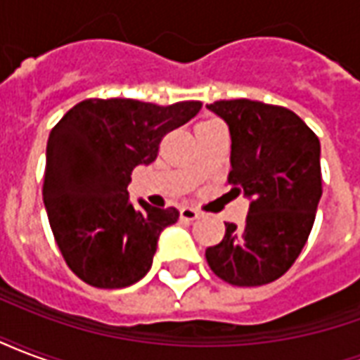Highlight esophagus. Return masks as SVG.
<instances>
[{
  "label": "esophagus",
  "mask_w": 360,
  "mask_h": 360,
  "mask_svg": "<svg viewBox=\"0 0 360 360\" xmlns=\"http://www.w3.org/2000/svg\"><path fill=\"white\" fill-rule=\"evenodd\" d=\"M196 218H200V212L196 210V208H191V206H183V208H181V219H185V221H195Z\"/></svg>",
  "instance_id": "1"
}]
</instances>
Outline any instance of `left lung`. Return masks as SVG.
Here are the masks:
<instances>
[{
    "label": "left lung",
    "instance_id": "8db88e82",
    "mask_svg": "<svg viewBox=\"0 0 360 360\" xmlns=\"http://www.w3.org/2000/svg\"><path fill=\"white\" fill-rule=\"evenodd\" d=\"M231 133L227 183L252 198L245 226L206 249L210 270L227 283L257 287L281 278L301 255L322 196L320 141L297 113L257 100L208 103Z\"/></svg>",
    "mask_w": 360,
    "mask_h": 360
}]
</instances>
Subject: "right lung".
<instances>
[{
  "mask_svg": "<svg viewBox=\"0 0 360 360\" xmlns=\"http://www.w3.org/2000/svg\"><path fill=\"white\" fill-rule=\"evenodd\" d=\"M195 100L172 105L131 98H89L51 129L44 204L61 257L77 278L121 289L146 276L162 229L177 208L133 206L127 185L136 165L152 164L160 142L200 111Z\"/></svg>",
  "mask_w": 360,
  "mask_h": 360,
  "instance_id": "1",
  "label": "right lung"
}]
</instances>
